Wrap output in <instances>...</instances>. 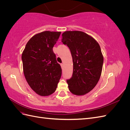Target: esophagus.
Wrapping results in <instances>:
<instances>
[{"mask_svg": "<svg viewBox=\"0 0 130 130\" xmlns=\"http://www.w3.org/2000/svg\"><path fill=\"white\" fill-rule=\"evenodd\" d=\"M61 68H63V66H64L63 63H61Z\"/></svg>", "mask_w": 130, "mask_h": 130, "instance_id": "34e87169", "label": "esophagus"}]
</instances>
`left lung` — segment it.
Segmentation results:
<instances>
[{
    "mask_svg": "<svg viewBox=\"0 0 130 130\" xmlns=\"http://www.w3.org/2000/svg\"><path fill=\"white\" fill-rule=\"evenodd\" d=\"M62 42L71 52L73 73L67 80L69 91L84 95L95 87L103 69L104 57L97 41L80 31H67L62 34Z\"/></svg>",
    "mask_w": 130,
    "mask_h": 130,
    "instance_id": "obj_1",
    "label": "left lung"
}]
</instances>
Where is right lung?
Wrapping results in <instances>:
<instances>
[{"label": "right lung", "instance_id": "1", "mask_svg": "<svg viewBox=\"0 0 130 130\" xmlns=\"http://www.w3.org/2000/svg\"><path fill=\"white\" fill-rule=\"evenodd\" d=\"M61 33L45 31L35 35L26 43L22 55L26 80L41 96L55 92L61 76V66L53 50Z\"/></svg>", "mask_w": 130, "mask_h": 130}]
</instances>
